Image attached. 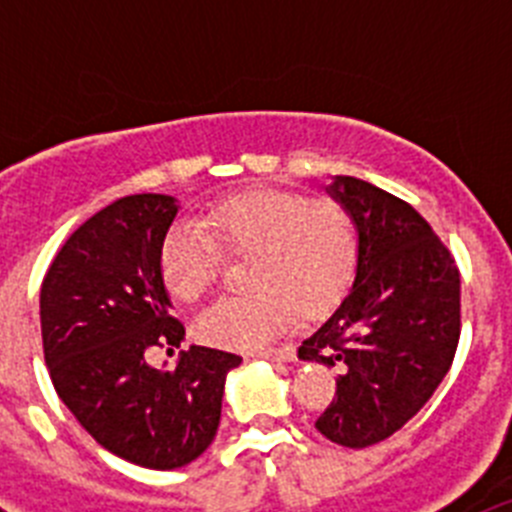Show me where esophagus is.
<instances>
[{"label": "esophagus", "mask_w": 512, "mask_h": 512, "mask_svg": "<svg viewBox=\"0 0 512 512\" xmlns=\"http://www.w3.org/2000/svg\"><path fill=\"white\" fill-rule=\"evenodd\" d=\"M248 356H259V359L269 361H289L292 359V351L289 348H269V351H251Z\"/></svg>", "instance_id": "34e87169"}]
</instances>
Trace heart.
I'll list each match as a JSON object with an SVG mask.
<instances>
[{"label": "heart", "mask_w": 512, "mask_h": 512, "mask_svg": "<svg viewBox=\"0 0 512 512\" xmlns=\"http://www.w3.org/2000/svg\"><path fill=\"white\" fill-rule=\"evenodd\" d=\"M225 256L248 261V295L212 302L197 320L205 343L261 351L295 325L323 318L354 287L361 259L354 215L333 197L253 187L225 197L200 225H174L158 271L176 300L197 302L223 277Z\"/></svg>", "instance_id": "obj_1"}]
</instances>
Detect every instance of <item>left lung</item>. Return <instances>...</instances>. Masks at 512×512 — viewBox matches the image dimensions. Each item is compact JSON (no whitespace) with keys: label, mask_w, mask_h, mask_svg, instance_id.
I'll return each instance as SVG.
<instances>
[{"label":"left lung","mask_w":512,"mask_h":512,"mask_svg":"<svg viewBox=\"0 0 512 512\" xmlns=\"http://www.w3.org/2000/svg\"><path fill=\"white\" fill-rule=\"evenodd\" d=\"M330 192L359 228V271L300 356L341 372L315 428L338 446L366 449L415 418L451 369L461 333L459 266L425 217L395 194L354 176H341Z\"/></svg>","instance_id":"1"}]
</instances>
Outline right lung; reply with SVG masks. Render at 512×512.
I'll return each mask as SVG.
<instances>
[{"label":"right lung","instance_id":"add662e5","mask_svg":"<svg viewBox=\"0 0 512 512\" xmlns=\"http://www.w3.org/2000/svg\"><path fill=\"white\" fill-rule=\"evenodd\" d=\"M174 217L166 194L112 202L69 235L40 287L43 354L58 397L99 446L146 469L184 467L210 446L225 374L241 364L207 346L184 351L171 372L146 361L184 338L158 271Z\"/></svg>","mask_w":512,"mask_h":512}]
</instances>
